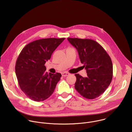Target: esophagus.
I'll return each mask as SVG.
<instances>
[{
	"label": "esophagus",
	"instance_id": "obj_1",
	"mask_svg": "<svg viewBox=\"0 0 132 132\" xmlns=\"http://www.w3.org/2000/svg\"><path fill=\"white\" fill-rule=\"evenodd\" d=\"M68 75H69V73H68V72H63V73H62V76H63V77L67 76Z\"/></svg>",
	"mask_w": 132,
	"mask_h": 132
}]
</instances>
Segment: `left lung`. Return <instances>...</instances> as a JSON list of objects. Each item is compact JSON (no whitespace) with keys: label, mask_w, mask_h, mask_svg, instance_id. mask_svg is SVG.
Wrapping results in <instances>:
<instances>
[{"label":"left lung","mask_w":132,"mask_h":132,"mask_svg":"<svg viewBox=\"0 0 132 132\" xmlns=\"http://www.w3.org/2000/svg\"><path fill=\"white\" fill-rule=\"evenodd\" d=\"M67 40L77 49L80 62L87 73L86 77L75 74V88L87 99L98 98L105 91L112 79L113 65L110 57L95 41L70 37Z\"/></svg>","instance_id":"obj_1"}]
</instances>
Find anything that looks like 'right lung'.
I'll use <instances>...</instances> for the list:
<instances>
[{
  "mask_svg": "<svg viewBox=\"0 0 132 132\" xmlns=\"http://www.w3.org/2000/svg\"><path fill=\"white\" fill-rule=\"evenodd\" d=\"M65 38L37 40L27 44L18 57L15 71L25 95L34 101H42L53 93L62 75L46 72L44 65Z\"/></svg>",
  "mask_w": 132,
  "mask_h": 132,
  "instance_id": "1",
  "label": "right lung"
}]
</instances>
